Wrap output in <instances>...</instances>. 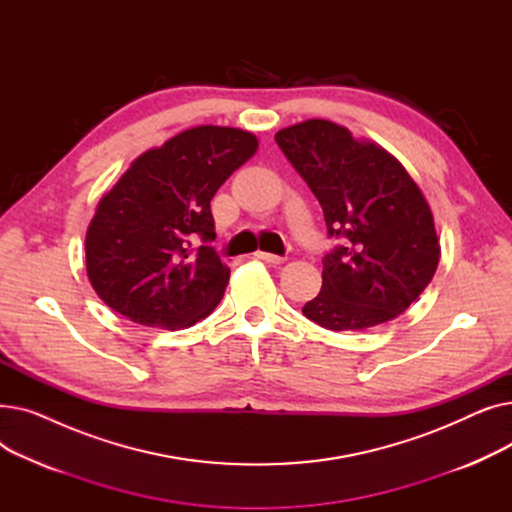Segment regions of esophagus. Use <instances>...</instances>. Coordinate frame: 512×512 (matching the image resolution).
Masks as SVG:
<instances>
[{
    "label": "esophagus",
    "instance_id": "esophagus-1",
    "mask_svg": "<svg viewBox=\"0 0 512 512\" xmlns=\"http://www.w3.org/2000/svg\"><path fill=\"white\" fill-rule=\"evenodd\" d=\"M255 257H257V259H261V261H265V263H272V265H280V263H284V257H280V255H272V253H263V251H257V253H255Z\"/></svg>",
    "mask_w": 512,
    "mask_h": 512
}]
</instances>
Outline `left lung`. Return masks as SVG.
Returning <instances> with one entry per match:
<instances>
[{
  "instance_id": "8db88e82",
  "label": "left lung",
  "mask_w": 512,
  "mask_h": 512,
  "mask_svg": "<svg viewBox=\"0 0 512 512\" xmlns=\"http://www.w3.org/2000/svg\"><path fill=\"white\" fill-rule=\"evenodd\" d=\"M276 143L324 209L328 236L342 238L324 257V282L305 317L359 332L407 311L440 261L432 209L409 172L330 120L282 128Z\"/></svg>"
}]
</instances>
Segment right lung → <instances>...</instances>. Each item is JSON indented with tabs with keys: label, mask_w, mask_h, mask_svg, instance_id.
I'll list each match as a JSON object with an SVG mask.
<instances>
[{
	"label": "right lung",
	"mask_w": 512,
	"mask_h": 512,
	"mask_svg": "<svg viewBox=\"0 0 512 512\" xmlns=\"http://www.w3.org/2000/svg\"><path fill=\"white\" fill-rule=\"evenodd\" d=\"M257 145L247 130L207 124L132 161L85 238L87 276L107 307L166 330L191 328L218 307L230 270L209 247L211 199Z\"/></svg>",
	"instance_id": "right-lung-1"
}]
</instances>
